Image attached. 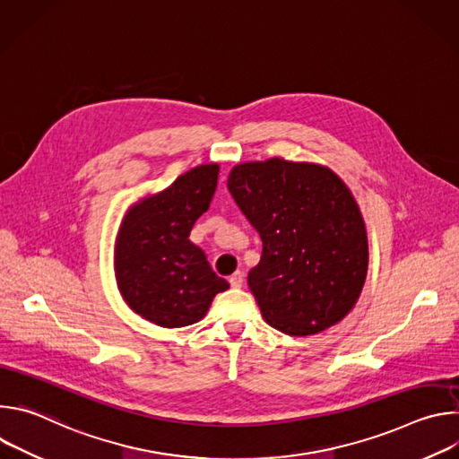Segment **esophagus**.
<instances>
[{"label": "esophagus", "instance_id": "obj_1", "mask_svg": "<svg viewBox=\"0 0 459 459\" xmlns=\"http://www.w3.org/2000/svg\"><path fill=\"white\" fill-rule=\"evenodd\" d=\"M229 281H230V287H234V289L243 287V273H241V271H236V273L229 278Z\"/></svg>", "mask_w": 459, "mask_h": 459}]
</instances>
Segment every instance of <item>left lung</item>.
<instances>
[{"mask_svg":"<svg viewBox=\"0 0 459 459\" xmlns=\"http://www.w3.org/2000/svg\"><path fill=\"white\" fill-rule=\"evenodd\" d=\"M227 186L264 241L248 287L265 321L310 336L342 321L367 278L365 221L331 169L281 158L236 165Z\"/></svg>","mask_w":459,"mask_h":459,"instance_id":"8db88e82","label":"left lung"}]
</instances>
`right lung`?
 <instances>
[{
	"mask_svg": "<svg viewBox=\"0 0 459 459\" xmlns=\"http://www.w3.org/2000/svg\"><path fill=\"white\" fill-rule=\"evenodd\" d=\"M218 172V163L190 169L130 207L117 232L114 267L123 299L167 329L204 319L214 296L229 289L188 239L195 220L209 211Z\"/></svg>",
	"mask_w": 459,
	"mask_h": 459,
	"instance_id": "add662e5",
	"label": "right lung"
}]
</instances>
